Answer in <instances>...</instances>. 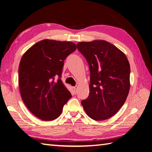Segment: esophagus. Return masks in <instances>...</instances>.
Masks as SVG:
<instances>
[{
  "mask_svg": "<svg viewBox=\"0 0 152 152\" xmlns=\"http://www.w3.org/2000/svg\"><path fill=\"white\" fill-rule=\"evenodd\" d=\"M73 90H74V92L75 93H77V89H78V86H75V87H73Z\"/></svg>",
  "mask_w": 152,
  "mask_h": 152,
  "instance_id": "1",
  "label": "esophagus"
}]
</instances>
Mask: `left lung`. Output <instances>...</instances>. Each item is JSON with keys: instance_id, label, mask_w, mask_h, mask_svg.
Listing matches in <instances>:
<instances>
[{"instance_id": "1", "label": "left lung", "mask_w": 152, "mask_h": 152, "mask_svg": "<svg viewBox=\"0 0 152 152\" xmlns=\"http://www.w3.org/2000/svg\"><path fill=\"white\" fill-rule=\"evenodd\" d=\"M91 73L89 95L81 102L87 115L103 121L114 115L125 103L130 89V65L122 51L105 40L80 42Z\"/></svg>"}]
</instances>
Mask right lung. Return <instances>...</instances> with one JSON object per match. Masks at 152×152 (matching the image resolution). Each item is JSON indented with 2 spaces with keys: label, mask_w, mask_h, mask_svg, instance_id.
Wrapping results in <instances>:
<instances>
[{
  "label": "right lung",
  "mask_w": 152,
  "mask_h": 152,
  "mask_svg": "<svg viewBox=\"0 0 152 152\" xmlns=\"http://www.w3.org/2000/svg\"><path fill=\"white\" fill-rule=\"evenodd\" d=\"M76 49L72 42L44 39L23 55L18 73L20 94L27 108L41 120L57 118L72 98L61 77L64 60Z\"/></svg>",
  "instance_id": "add662e5"
}]
</instances>
